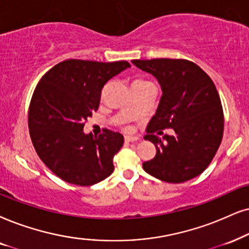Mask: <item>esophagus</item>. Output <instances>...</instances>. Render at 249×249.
<instances>
[{
  "label": "esophagus",
  "mask_w": 249,
  "mask_h": 249,
  "mask_svg": "<svg viewBox=\"0 0 249 249\" xmlns=\"http://www.w3.org/2000/svg\"><path fill=\"white\" fill-rule=\"evenodd\" d=\"M137 140H139L138 137H130V135H126V137H125V141H126V142H135Z\"/></svg>",
  "instance_id": "esophagus-1"
}]
</instances>
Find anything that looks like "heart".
<instances>
[{
  "mask_svg": "<svg viewBox=\"0 0 249 249\" xmlns=\"http://www.w3.org/2000/svg\"><path fill=\"white\" fill-rule=\"evenodd\" d=\"M144 84H150V83H148V81H144V80H141V79H138V80H134L132 85H144ZM131 112H132V110H128V114H131Z\"/></svg>",
  "mask_w": 249,
  "mask_h": 249,
  "instance_id": "heart-1",
  "label": "heart"
}]
</instances>
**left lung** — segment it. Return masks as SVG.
<instances>
[{
    "label": "left lung",
    "instance_id": "8db88e82",
    "mask_svg": "<svg viewBox=\"0 0 249 249\" xmlns=\"http://www.w3.org/2000/svg\"><path fill=\"white\" fill-rule=\"evenodd\" d=\"M140 70L156 78L162 96L144 139L156 155L143 170L166 182H184L202 174L221 144L224 117L221 99L208 74L187 59H133ZM172 128L174 136L155 133Z\"/></svg>",
    "mask_w": 249,
    "mask_h": 249
}]
</instances>
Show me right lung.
Masks as SVG:
<instances>
[{"label": "right lung", "instance_id": "obj_1", "mask_svg": "<svg viewBox=\"0 0 249 249\" xmlns=\"http://www.w3.org/2000/svg\"><path fill=\"white\" fill-rule=\"evenodd\" d=\"M130 67L126 61L68 59L37 84L28 110L31 139L41 161L64 181L90 186L114 171L124 137L109 130L93 137L84 125L99 108L107 81Z\"/></svg>", "mask_w": 249, "mask_h": 249}]
</instances>
